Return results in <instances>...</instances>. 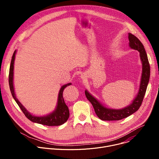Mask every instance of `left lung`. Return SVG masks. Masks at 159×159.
Returning <instances> with one entry per match:
<instances>
[{
  "label": "left lung",
  "instance_id": "8db88e82",
  "mask_svg": "<svg viewBox=\"0 0 159 159\" xmlns=\"http://www.w3.org/2000/svg\"><path fill=\"white\" fill-rule=\"evenodd\" d=\"M129 46L131 49L137 50L140 52V60L142 63V74L140 84L139 91L137 96L132 102L126 107L120 109L107 108L100 103L94 98L87 90H85V94L87 99L92 104L96 114L99 119L103 121H116L125 118L133 114L139 110L143 100L147 85L149 82L150 69L147 55L142 42L135 36L128 33Z\"/></svg>",
  "mask_w": 159,
  "mask_h": 159
}]
</instances>
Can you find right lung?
I'll return each instance as SVG.
<instances>
[{
  "mask_svg": "<svg viewBox=\"0 0 159 159\" xmlns=\"http://www.w3.org/2000/svg\"><path fill=\"white\" fill-rule=\"evenodd\" d=\"M16 53V50L14 51L9 69V84L11 92L14 99L16 101L19 107L20 108L22 112L24 113L25 115L26 116L28 119L34 123L41 124L43 125L47 126H59L65 123L67 120L69 118L70 112L68 106L66 105L63 98V92L64 89L71 85V83H69L63 85L61 86L58 97V102L56 109L54 111L50 113L48 115L43 116H36L31 115V113L26 110V109L22 105V104L18 101L17 99L15 93H14V84H13V76H14V63L15 60V56Z\"/></svg>",
  "mask_w": 159,
  "mask_h": 159,
  "instance_id": "right-lung-1",
  "label": "right lung"
}]
</instances>
